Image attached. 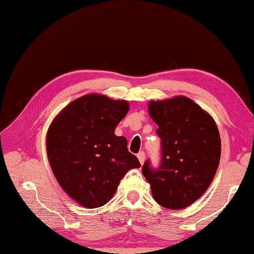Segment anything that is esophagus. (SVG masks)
I'll list each match as a JSON object with an SVG mask.
<instances>
[{
	"instance_id": "obj_1",
	"label": "esophagus",
	"mask_w": 254,
	"mask_h": 254,
	"mask_svg": "<svg viewBox=\"0 0 254 254\" xmlns=\"http://www.w3.org/2000/svg\"><path fill=\"white\" fill-rule=\"evenodd\" d=\"M137 159H139V161H140L141 165H143L144 160H145V153L143 151H141V152L137 153Z\"/></svg>"
}]
</instances>
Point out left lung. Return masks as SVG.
I'll return each instance as SVG.
<instances>
[{
	"label": "left lung",
	"mask_w": 254,
	"mask_h": 254,
	"mask_svg": "<svg viewBox=\"0 0 254 254\" xmlns=\"http://www.w3.org/2000/svg\"><path fill=\"white\" fill-rule=\"evenodd\" d=\"M149 113L158 124L160 165L153 168L147 160L142 174L159 205L185 208L204 194L216 174L220 132L213 118L185 96L150 102Z\"/></svg>",
	"instance_id": "obj_1"
}]
</instances>
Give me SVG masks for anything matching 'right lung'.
Returning a JSON list of instances; mask_svg holds the SVG:
<instances>
[{
	"label": "right lung",
	"mask_w": 254,
	"mask_h": 254,
	"mask_svg": "<svg viewBox=\"0 0 254 254\" xmlns=\"http://www.w3.org/2000/svg\"><path fill=\"white\" fill-rule=\"evenodd\" d=\"M128 103L89 94L71 102L47 133V154L60 186L87 208L105 205L128 170L141 166L114 134Z\"/></svg>",
	"instance_id": "right-lung-1"
}]
</instances>
